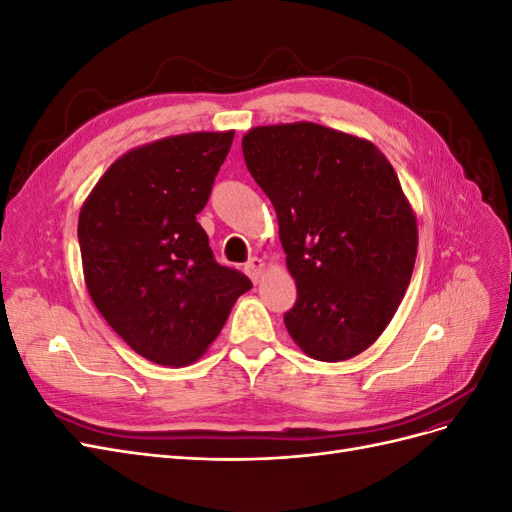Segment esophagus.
I'll return each mask as SVG.
<instances>
[{
    "mask_svg": "<svg viewBox=\"0 0 512 512\" xmlns=\"http://www.w3.org/2000/svg\"><path fill=\"white\" fill-rule=\"evenodd\" d=\"M265 269H267V265H265V260H262V258H252L250 262H247V267H245L247 275L252 277L254 284L260 282V277H262V273H265Z\"/></svg>",
    "mask_w": 512,
    "mask_h": 512,
    "instance_id": "1",
    "label": "esophagus"
}]
</instances>
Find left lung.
Masks as SVG:
<instances>
[{"label": "left lung", "mask_w": 512, "mask_h": 512, "mask_svg": "<svg viewBox=\"0 0 512 512\" xmlns=\"http://www.w3.org/2000/svg\"><path fill=\"white\" fill-rule=\"evenodd\" d=\"M243 158L277 213L297 303L284 314L307 356L348 361L389 327L410 284L418 228L391 162L320 123L256 126Z\"/></svg>", "instance_id": "8db88e82"}]
</instances>
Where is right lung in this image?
<instances>
[{
    "mask_svg": "<svg viewBox=\"0 0 512 512\" xmlns=\"http://www.w3.org/2000/svg\"><path fill=\"white\" fill-rule=\"evenodd\" d=\"M235 130L166 136L123 153L79 213L85 286L111 329L158 365H190L252 288L215 262L196 222Z\"/></svg>",
    "mask_w": 512,
    "mask_h": 512,
    "instance_id": "add662e5",
    "label": "right lung"
}]
</instances>
